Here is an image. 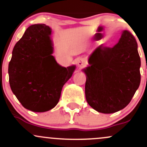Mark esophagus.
Wrapping results in <instances>:
<instances>
[{"label": "esophagus", "mask_w": 147, "mask_h": 147, "mask_svg": "<svg viewBox=\"0 0 147 147\" xmlns=\"http://www.w3.org/2000/svg\"><path fill=\"white\" fill-rule=\"evenodd\" d=\"M86 60L84 58H79L78 59V60H77V65H78L80 68H84V67L86 65Z\"/></svg>", "instance_id": "1"}]
</instances>
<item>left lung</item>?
<instances>
[{
  "label": "left lung",
  "instance_id": "8db88e82",
  "mask_svg": "<svg viewBox=\"0 0 147 147\" xmlns=\"http://www.w3.org/2000/svg\"><path fill=\"white\" fill-rule=\"evenodd\" d=\"M86 99L92 109L113 113L125 108L139 88L140 57L134 36L124 30L113 48L99 46L88 59Z\"/></svg>",
  "mask_w": 147,
  "mask_h": 147
}]
</instances>
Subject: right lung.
<instances>
[{
    "label": "right lung",
    "instance_id": "obj_1",
    "mask_svg": "<svg viewBox=\"0 0 147 147\" xmlns=\"http://www.w3.org/2000/svg\"><path fill=\"white\" fill-rule=\"evenodd\" d=\"M51 32L44 24L30 26L15 45L8 67L13 93L23 107L33 112L53 109L75 70V65L65 68L57 63L52 55Z\"/></svg>",
    "mask_w": 147,
    "mask_h": 147
}]
</instances>
